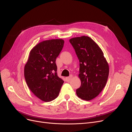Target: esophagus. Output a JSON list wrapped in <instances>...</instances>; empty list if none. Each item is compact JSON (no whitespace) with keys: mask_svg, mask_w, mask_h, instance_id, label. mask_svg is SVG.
I'll return each mask as SVG.
<instances>
[{"mask_svg":"<svg viewBox=\"0 0 132 132\" xmlns=\"http://www.w3.org/2000/svg\"><path fill=\"white\" fill-rule=\"evenodd\" d=\"M72 78H73V76H72V75H70L69 77H66V81H70L72 79Z\"/></svg>","mask_w":132,"mask_h":132,"instance_id":"esophagus-1","label":"esophagus"}]
</instances>
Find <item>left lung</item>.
Masks as SVG:
<instances>
[{
	"label": "left lung",
	"mask_w": 132,
	"mask_h": 132,
	"mask_svg": "<svg viewBox=\"0 0 132 132\" xmlns=\"http://www.w3.org/2000/svg\"><path fill=\"white\" fill-rule=\"evenodd\" d=\"M70 42L79 61L81 85L76 90L77 95L81 100H91L106 85L109 72L108 63L101 49L90 37H74Z\"/></svg>",
	"instance_id": "8db88e82"
}]
</instances>
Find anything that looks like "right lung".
<instances>
[{
  "instance_id": "right-lung-1",
  "label": "right lung",
  "mask_w": 132,
  "mask_h": 132,
  "mask_svg": "<svg viewBox=\"0 0 132 132\" xmlns=\"http://www.w3.org/2000/svg\"><path fill=\"white\" fill-rule=\"evenodd\" d=\"M63 43L62 39L38 43L31 50L24 67V77L29 89L44 102L56 98L64 82L57 75L55 63Z\"/></svg>"
}]
</instances>
